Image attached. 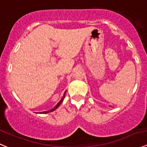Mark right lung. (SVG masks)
<instances>
[{
	"label": "right lung",
	"mask_w": 147,
	"mask_h": 147,
	"mask_svg": "<svg viewBox=\"0 0 147 147\" xmlns=\"http://www.w3.org/2000/svg\"><path fill=\"white\" fill-rule=\"evenodd\" d=\"M64 97H65V96H63V98H62V99H61V101H59V103H58V104H57V105H56V107H54V108H53V109H51V110H50V111H44V112H43V113H42V114H46V113H49V112H51V111H54V110H56V109H57V108H58V107H59V106H60V104H61V103H62V101H63V98H64Z\"/></svg>",
	"instance_id": "obj_1"
}]
</instances>
